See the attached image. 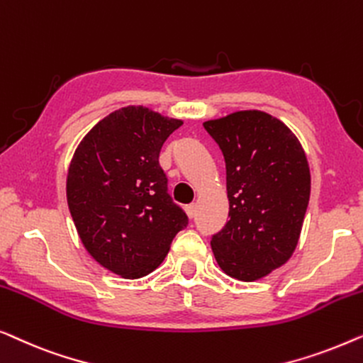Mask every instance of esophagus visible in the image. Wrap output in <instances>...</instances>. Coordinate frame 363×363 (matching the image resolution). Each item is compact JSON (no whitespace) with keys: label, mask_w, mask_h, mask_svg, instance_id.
<instances>
[{"label":"esophagus","mask_w":363,"mask_h":363,"mask_svg":"<svg viewBox=\"0 0 363 363\" xmlns=\"http://www.w3.org/2000/svg\"><path fill=\"white\" fill-rule=\"evenodd\" d=\"M186 212H187L189 218L196 217V212H197V206H196V203H191V206H187V207H186Z\"/></svg>","instance_id":"1"}]
</instances>
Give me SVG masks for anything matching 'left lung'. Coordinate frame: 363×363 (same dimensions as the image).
<instances>
[{
	"label": "left lung",
	"mask_w": 363,
	"mask_h": 363,
	"mask_svg": "<svg viewBox=\"0 0 363 363\" xmlns=\"http://www.w3.org/2000/svg\"><path fill=\"white\" fill-rule=\"evenodd\" d=\"M203 128L227 169L228 222L212 235V252L228 277L255 281L298 245L311 194L308 160L293 131L264 111H235Z\"/></svg>",
	"instance_id": "8db88e82"
}]
</instances>
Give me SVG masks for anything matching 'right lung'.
<instances>
[{
	"label": "right lung",
	"mask_w": 363,
	"mask_h": 363,
	"mask_svg": "<svg viewBox=\"0 0 363 363\" xmlns=\"http://www.w3.org/2000/svg\"><path fill=\"white\" fill-rule=\"evenodd\" d=\"M181 125L145 106H125L86 133L70 161L67 203L82 243L123 278L155 272L189 223L160 166L162 145Z\"/></svg>",
	"instance_id": "right-lung-1"
}]
</instances>
